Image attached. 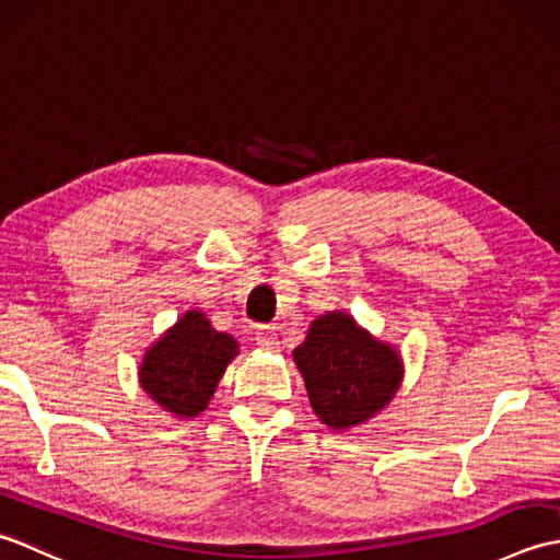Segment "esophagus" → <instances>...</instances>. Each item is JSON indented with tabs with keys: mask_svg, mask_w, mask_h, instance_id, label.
I'll return each instance as SVG.
<instances>
[{
	"mask_svg": "<svg viewBox=\"0 0 560 560\" xmlns=\"http://www.w3.org/2000/svg\"><path fill=\"white\" fill-rule=\"evenodd\" d=\"M255 341H257V347H261V349H269V351L277 349V347H279L277 329L269 327V325L257 327V329H255Z\"/></svg>",
	"mask_w": 560,
	"mask_h": 560,
	"instance_id": "34e87169",
	"label": "esophagus"
}]
</instances>
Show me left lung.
I'll return each mask as SVG.
<instances>
[{
    "instance_id": "8db88e82",
    "label": "left lung",
    "mask_w": 560,
    "mask_h": 560,
    "mask_svg": "<svg viewBox=\"0 0 560 560\" xmlns=\"http://www.w3.org/2000/svg\"><path fill=\"white\" fill-rule=\"evenodd\" d=\"M293 359L319 421L337 431L383 409L401 377L399 355L343 313L315 319Z\"/></svg>"
}]
</instances>
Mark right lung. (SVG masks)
<instances>
[{"label":"right lung","mask_w":560,"mask_h":560,"mask_svg":"<svg viewBox=\"0 0 560 560\" xmlns=\"http://www.w3.org/2000/svg\"><path fill=\"white\" fill-rule=\"evenodd\" d=\"M237 353L231 335L217 331L209 319L192 311L151 347L141 363V387L175 416H197L217 389Z\"/></svg>","instance_id":"1"}]
</instances>
